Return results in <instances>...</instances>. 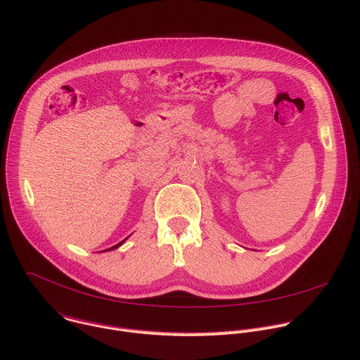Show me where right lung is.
I'll return each mask as SVG.
<instances>
[{
    "mask_svg": "<svg viewBox=\"0 0 360 360\" xmlns=\"http://www.w3.org/2000/svg\"><path fill=\"white\" fill-rule=\"evenodd\" d=\"M126 240H127V238L122 240V241H120V243H117L116 245H113V247H110V248H108V250H103V251H112V250H116V248H119V247H120V245H122V244H123Z\"/></svg>",
    "mask_w": 360,
    "mask_h": 360,
    "instance_id": "1",
    "label": "right lung"
}]
</instances>
